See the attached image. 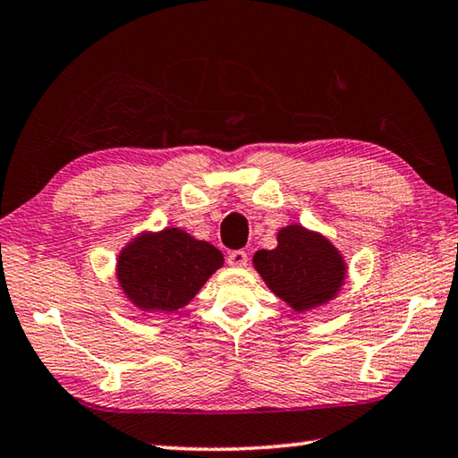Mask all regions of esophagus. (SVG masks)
Masks as SVG:
<instances>
[{"label":"esophagus","mask_w":458,"mask_h":458,"mask_svg":"<svg viewBox=\"0 0 458 458\" xmlns=\"http://www.w3.org/2000/svg\"><path fill=\"white\" fill-rule=\"evenodd\" d=\"M228 264L234 267H244L248 264V254L244 250H234V252H230L228 256Z\"/></svg>","instance_id":"obj_1"}]
</instances>
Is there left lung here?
I'll list each match as a JSON object with an SVG mask.
<instances>
[{
  "label": "left lung",
  "instance_id": "8db88e82",
  "mask_svg": "<svg viewBox=\"0 0 458 458\" xmlns=\"http://www.w3.org/2000/svg\"><path fill=\"white\" fill-rule=\"evenodd\" d=\"M252 264L267 288L298 313L326 306L347 276L342 252L324 234L301 224L284 226L277 232V246L258 250Z\"/></svg>",
  "mask_w": 458,
  "mask_h": 458
}]
</instances>
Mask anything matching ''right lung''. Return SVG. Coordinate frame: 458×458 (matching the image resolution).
Returning <instances> with one entry per match:
<instances>
[{
    "label": "right lung",
    "instance_id": "obj_1",
    "mask_svg": "<svg viewBox=\"0 0 458 458\" xmlns=\"http://www.w3.org/2000/svg\"><path fill=\"white\" fill-rule=\"evenodd\" d=\"M222 264V252L210 242L165 228L134 236L116 258L114 274L134 308L168 313L184 308Z\"/></svg>",
    "mask_w": 458,
    "mask_h": 458
}]
</instances>
